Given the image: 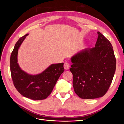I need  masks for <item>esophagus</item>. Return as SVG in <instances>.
Listing matches in <instances>:
<instances>
[{
	"mask_svg": "<svg viewBox=\"0 0 124 124\" xmlns=\"http://www.w3.org/2000/svg\"><path fill=\"white\" fill-rule=\"evenodd\" d=\"M63 67H64V68L65 70H68L70 68V64L68 62H65L64 63V66H63Z\"/></svg>",
	"mask_w": 124,
	"mask_h": 124,
	"instance_id": "obj_1",
	"label": "esophagus"
}]
</instances>
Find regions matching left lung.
Wrapping results in <instances>:
<instances>
[{"label": "left lung", "mask_w": 124, "mask_h": 124, "mask_svg": "<svg viewBox=\"0 0 124 124\" xmlns=\"http://www.w3.org/2000/svg\"><path fill=\"white\" fill-rule=\"evenodd\" d=\"M97 33L95 47L82 50L71 58L73 88L82 99L103 96L115 72L116 61L112 44L102 33Z\"/></svg>", "instance_id": "left-lung-1"}]
</instances>
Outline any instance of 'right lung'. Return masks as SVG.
Instances as JSON below:
<instances>
[{"mask_svg":"<svg viewBox=\"0 0 124 124\" xmlns=\"http://www.w3.org/2000/svg\"><path fill=\"white\" fill-rule=\"evenodd\" d=\"M28 34L17 41L10 57V70L13 84L22 95L33 100L46 99L64 71L63 63L52 64L42 73L29 74L22 70L17 63L18 50Z\"/></svg>","mask_w":124,"mask_h":124,"instance_id":"add662e5","label":"right lung"}]
</instances>
